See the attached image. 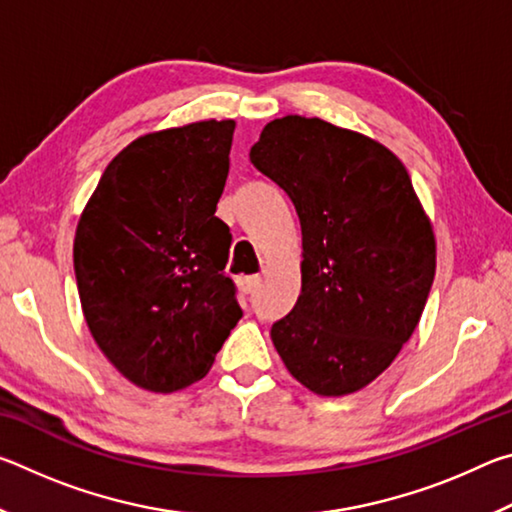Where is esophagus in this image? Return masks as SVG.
<instances>
[{"mask_svg": "<svg viewBox=\"0 0 512 512\" xmlns=\"http://www.w3.org/2000/svg\"><path fill=\"white\" fill-rule=\"evenodd\" d=\"M239 287L244 293H253L259 287V275H248V277H241L239 280Z\"/></svg>", "mask_w": 512, "mask_h": 512, "instance_id": "obj_1", "label": "esophagus"}]
</instances>
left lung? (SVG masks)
Masks as SVG:
<instances>
[{
    "label": "left lung",
    "mask_w": 512,
    "mask_h": 512,
    "mask_svg": "<svg viewBox=\"0 0 512 512\" xmlns=\"http://www.w3.org/2000/svg\"><path fill=\"white\" fill-rule=\"evenodd\" d=\"M250 162L296 205L302 291L271 327L284 366L311 393L375 381L411 339L436 275V235L393 151L318 117L264 126Z\"/></svg>",
    "instance_id": "8db88e82"
}]
</instances>
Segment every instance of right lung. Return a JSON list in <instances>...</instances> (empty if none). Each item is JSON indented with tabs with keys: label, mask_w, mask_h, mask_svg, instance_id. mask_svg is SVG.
<instances>
[{
	"label": "right lung",
	"mask_w": 512,
	"mask_h": 512,
	"mask_svg": "<svg viewBox=\"0 0 512 512\" xmlns=\"http://www.w3.org/2000/svg\"><path fill=\"white\" fill-rule=\"evenodd\" d=\"M232 133V119H207L137 137L112 158L76 225L85 323L144 391L203 379L244 316L223 275L230 228L214 216Z\"/></svg>",
	"instance_id": "right-lung-1"
}]
</instances>
